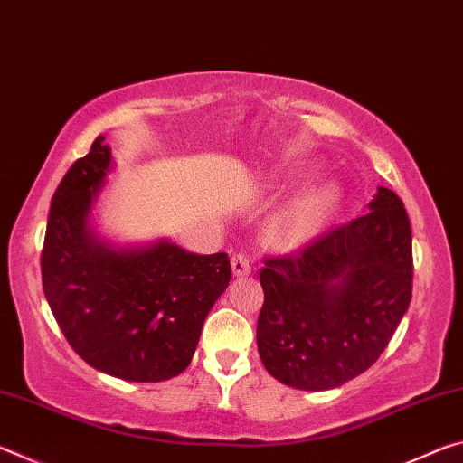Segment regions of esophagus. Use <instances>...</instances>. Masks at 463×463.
<instances>
[{
	"label": "esophagus",
	"instance_id": "1",
	"mask_svg": "<svg viewBox=\"0 0 463 463\" xmlns=\"http://www.w3.org/2000/svg\"><path fill=\"white\" fill-rule=\"evenodd\" d=\"M232 273L237 278H242V276H249L250 273V263H249V260H247V255H242V253H237L232 257Z\"/></svg>",
	"mask_w": 463,
	"mask_h": 463
}]
</instances>
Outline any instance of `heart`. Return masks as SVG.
<instances>
[{
    "label": "heart",
    "mask_w": 463,
    "mask_h": 463,
    "mask_svg": "<svg viewBox=\"0 0 463 463\" xmlns=\"http://www.w3.org/2000/svg\"><path fill=\"white\" fill-rule=\"evenodd\" d=\"M331 185H312L298 198L288 203V208L273 222V232L284 242H300L312 237L333 206Z\"/></svg>",
    "instance_id": "heart-1"
}]
</instances>
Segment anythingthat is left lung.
I'll return each mask as SVG.
<instances>
[{
    "mask_svg": "<svg viewBox=\"0 0 463 463\" xmlns=\"http://www.w3.org/2000/svg\"><path fill=\"white\" fill-rule=\"evenodd\" d=\"M257 349L273 378L331 390L372 367L412 296V234L402 200L378 187L370 213L268 257Z\"/></svg>",
    "mask_w": 463,
    "mask_h": 463,
    "instance_id": "1",
    "label": "left lung"
}]
</instances>
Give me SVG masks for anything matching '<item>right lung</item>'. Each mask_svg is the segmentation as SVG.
<instances>
[{
    "label": "right lung",
    "mask_w": 463,
    "mask_h": 463,
    "mask_svg": "<svg viewBox=\"0 0 463 463\" xmlns=\"http://www.w3.org/2000/svg\"><path fill=\"white\" fill-rule=\"evenodd\" d=\"M109 161L98 137L52 195L41 253L46 302L67 343L96 370L128 382L175 378L229 288V255L187 253L167 241L116 249L98 239L88 218Z\"/></svg>",
    "instance_id": "1"
}]
</instances>
